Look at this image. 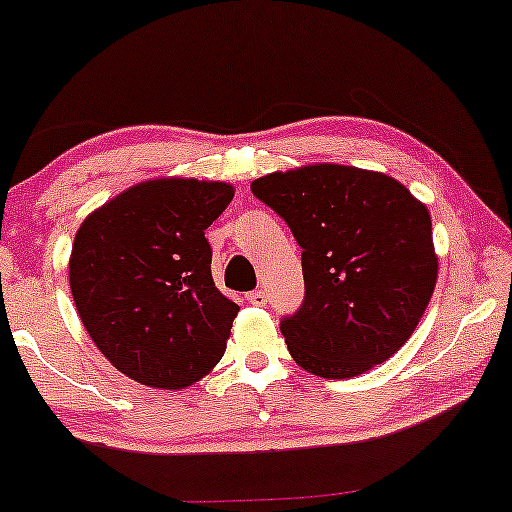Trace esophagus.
I'll return each mask as SVG.
<instances>
[{"instance_id":"1","label":"esophagus","mask_w":512,"mask_h":512,"mask_svg":"<svg viewBox=\"0 0 512 512\" xmlns=\"http://www.w3.org/2000/svg\"><path fill=\"white\" fill-rule=\"evenodd\" d=\"M245 298H248V303L250 305H255V307H262V305H267V293L262 291H250L248 295H245Z\"/></svg>"}]
</instances>
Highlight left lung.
I'll return each mask as SVG.
<instances>
[{"label":"left lung","mask_w":512,"mask_h":512,"mask_svg":"<svg viewBox=\"0 0 512 512\" xmlns=\"http://www.w3.org/2000/svg\"><path fill=\"white\" fill-rule=\"evenodd\" d=\"M250 188L303 248L305 300L281 319L293 360L324 379L389 360L439 274L427 207L396 178L341 164L274 171Z\"/></svg>","instance_id":"obj_1"}]
</instances>
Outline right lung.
I'll return each instance as SVG.
<instances>
[{
  "mask_svg": "<svg viewBox=\"0 0 512 512\" xmlns=\"http://www.w3.org/2000/svg\"><path fill=\"white\" fill-rule=\"evenodd\" d=\"M231 200L229 183L155 178L80 224L73 303L102 355L138 384L186 389L224 355L238 305L214 286L205 229Z\"/></svg>",
  "mask_w": 512,
  "mask_h": 512,
  "instance_id": "obj_1",
  "label": "right lung"
}]
</instances>
